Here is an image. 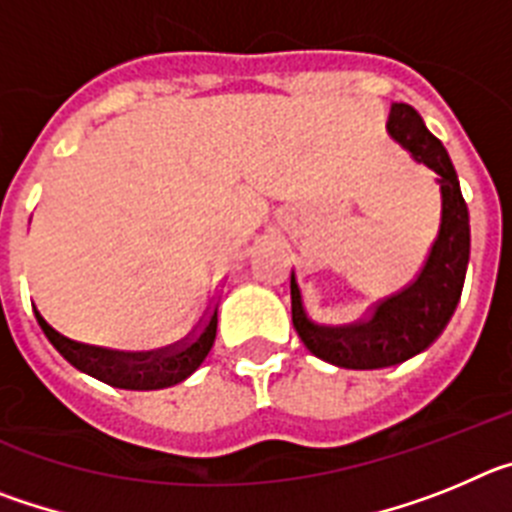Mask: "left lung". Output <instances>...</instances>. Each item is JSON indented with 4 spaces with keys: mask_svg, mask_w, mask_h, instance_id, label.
Masks as SVG:
<instances>
[{
    "mask_svg": "<svg viewBox=\"0 0 512 512\" xmlns=\"http://www.w3.org/2000/svg\"><path fill=\"white\" fill-rule=\"evenodd\" d=\"M387 128L397 143L413 153L415 161L438 174L441 228L418 279L397 295L377 302L361 320L341 328H325L307 318L300 284L292 271L289 289L297 336L310 354L343 369H382L425 351L454 315L467 277L469 215L449 153L410 104H392Z\"/></svg>",
    "mask_w": 512,
    "mask_h": 512,
    "instance_id": "1",
    "label": "left lung"
}]
</instances>
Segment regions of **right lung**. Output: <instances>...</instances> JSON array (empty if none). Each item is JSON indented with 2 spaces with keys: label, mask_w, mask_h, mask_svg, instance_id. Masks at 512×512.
Returning <instances> with one entry per match:
<instances>
[{
  "label": "right lung",
  "mask_w": 512,
  "mask_h": 512,
  "mask_svg": "<svg viewBox=\"0 0 512 512\" xmlns=\"http://www.w3.org/2000/svg\"><path fill=\"white\" fill-rule=\"evenodd\" d=\"M38 323L48 341L58 348V354L81 372L92 374L120 390H164L171 384L184 382L210 354L217 333V310H212L202 320L200 328L192 330L182 341L148 348V351L74 341L58 333L51 323H45L43 315H38Z\"/></svg>",
  "instance_id": "1"
}]
</instances>
